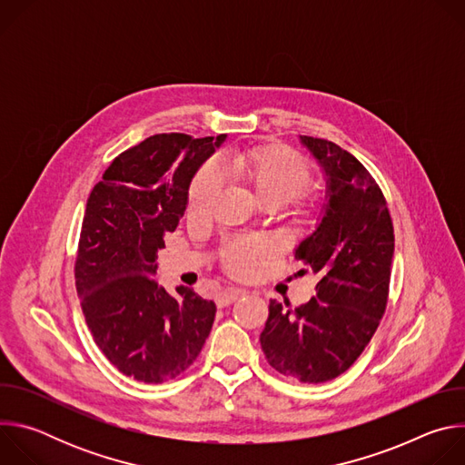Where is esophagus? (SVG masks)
<instances>
[{"label":"esophagus","mask_w":465,"mask_h":465,"mask_svg":"<svg viewBox=\"0 0 465 465\" xmlns=\"http://www.w3.org/2000/svg\"><path fill=\"white\" fill-rule=\"evenodd\" d=\"M244 294V291L242 289H228V291H224V292H221L219 296H217V305L219 307H228V305H232L237 298H241Z\"/></svg>","instance_id":"1"}]
</instances>
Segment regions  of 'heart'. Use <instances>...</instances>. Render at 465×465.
Masks as SVG:
<instances>
[{
    "label": "heart",
    "instance_id": "obj_1",
    "mask_svg": "<svg viewBox=\"0 0 465 465\" xmlns=\"http://www.w3.org/2000/svg\"><path fill=\"white\" fill-rule=\"evenodd\" d=\"M224 171L244 180L259 204H285L294 198L309 180L307 165L282 149L232 151L223 156ZM224 185V173L217 160L206 162L196 171L187 191V215L206 217ZM272 242L262 237H241L224 248L226 269L241 278L252 276Z\"/></svg>",
    "mask_w": 465,
    "mask_h": 465
}]
</instances>
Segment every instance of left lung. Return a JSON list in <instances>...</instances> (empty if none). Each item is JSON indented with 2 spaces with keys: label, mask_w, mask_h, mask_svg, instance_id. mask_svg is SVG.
I'll return each mask as SVG.
<instances>
[{
  "label": "left lung",
  "mask_w": 465,
  "mask_h": 465,
  "mask_svg": "<svg viewBox=\"0 0 465 465\" xmlns=\"http://www.w3.org/2000/svg\"><path fill=\"white\" fill-rule=\"evenodd\" d=\"M300 143L323 171L325 204L294 257L320 282L300 307L271 300L259 341L274 370L318 384L344 373L375 333L388 300L393 226L381 187L353 154L320 138L300 136Z\"/></svg>",
  "instance_id": "left-lung-1"
}]
</instances>
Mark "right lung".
Returning <instances> with one entry per match:
<instances>
[{
	"instance_id": "1",
	"label": "right lung",
	"mask_w": 465,
	"mask_h": 465,
	"mask_svg": "<svg viewBox=\"0 0 465 465\" xmlns=\"http://www.w3.org/2000/svg\"><path fill=\"white\" fill-rule=\"evenodd\" d=\"M226 140L156 134L121 153L92 189L75 261V285L94 341L126 377L158 384L201 353L217 307L158 282V250L187 208L189 183Z\"/></svg>"
}]
</instances>
